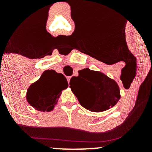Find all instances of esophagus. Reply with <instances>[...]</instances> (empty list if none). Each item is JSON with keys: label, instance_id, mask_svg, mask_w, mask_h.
I'll return each mask as SVG.
<instances>
[{"label": "esophagus", "instance_id": "esophagus-1", "mask_svg": "<svg viewBox=\"0 0 152 152\" xmlns=\"http://www.w3.org/2000/svg\"><path fill=\"white\" fill-rule=\"evenodd\" d=\"M67 80H68V82L69 83V81H70V79H71V76H67Z\"/></svg>", "mask_w": 152, "mask_h": 152}]
</instances>
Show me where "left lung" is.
Listing matches in <instances>:
<instances>
[{
  "label": "left lung",
  "instance_id": "8db88e82",
  "mask_svg": "<svg viewBox=\"0 0 152 152\" xmlns=\"http://www.w3.org/2000/svg\"><path fill=\"white\" fill-rule=\"evenodd\" d=\"M69 84L80 104L91 111L109 109L121 97L119 87L114 80L88 68L78 71V76H73Z\"/></svg>",
  "mask_w": 152,
  "mask_h": 152
}]
</instances>
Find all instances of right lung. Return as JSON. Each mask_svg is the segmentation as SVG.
I'll use <instances>...</instances> for the list:
<instances>
[{
  "label": "right lung",
  "instance_id": "right-lung-1",
  "mask_svg": "<svg viewBox=\"0 0 152 152\" xmlns=\"http://www.w3.org/2000/svg\"><path fill=\"white\" fill-rule=\"evenodd\" d=\"M68 86L67 80L62 74H58L53 70H47L37 81L29 86L26 99L36 110L50 111L56 104L61 91Z\"/></svg>",
  "mask_w": 152,
  "mask_h": 152
}]
</instances>
